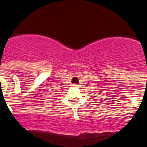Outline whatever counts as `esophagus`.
I'll return each instance as SVG.
<instances>
[{"instance_id":"esophagus-1","label":"esophagus","mask_w":147,"mask_h":147,"mask_svg":"<svg viewBox=\"0 0 147 147\" xmlns=\"http://www.w3.org/2000/svg\"><path fill=\"white\" fill-rule=\"evenodd\" d=\"M72 86H74V87H77V85H76V84H74V85H73Z\"/></svg>"}]
</instances>
